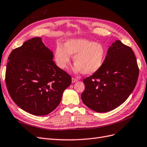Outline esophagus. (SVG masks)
<instances>
[{
	"instance_id": "1",
	"label": "esophagus",
	"mask_w": 147,
	"mask_h": 147,
	"mask_svg": "<svg viewBox=\"0 0 147 147\" xmlns=\"http://www.w3.org/2000/svg\"><path fill=\"white\" fill-rule=\"evenodd\" d=\"M78 81V79L74 78H72V83H75L76 82Z\"/></svg>"
}]
</instances>
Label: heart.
<instances>
[{"label": "heart", "mask_w": 147, "mask_h": 147, "mask_svg": "<svg viewBox=\"0 0 147 147\" xmlns=\"http://www.w3.org/2000/svg\"><path fill=\"white\" fill-rule=\"evenodd\" d=\"M106 49L99 42L85 38H71L65 42V48L57 47L54 57L58 67L66 69L73 57L76 73L92 74L101 68L106 58Z\"/></svg>", "instance_id": "obj_1"}]
</instances>
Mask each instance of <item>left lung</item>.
<instances>
[{"label": "left lung", "mask_w": 147, "mask_h": 147, "mask_svg": "<svg viewBox=\"0 0 147 147\" xmlns=\"http://www.w3.org/2000/svg\"><path fill=\"white\" fill-rule=\"evenodd\" d=\"M139 68L133 51L120 40L109 48L101 68L83 80L84 104L97 112L115 109L123 103L134 89Z\"/></svg>", "instance_id": "8db88e82"}]
</instances>
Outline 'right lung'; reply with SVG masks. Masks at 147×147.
<instances>
[{
	"mask_svg": "<svg viewBox=\"0 0 147 147\" xmlns=\"http://www.w3.org/2000/svg\"><path fill=\"white\" fill-rule=\"evenodd\" d=\"M53 53L40 37L26 41L9 55L5 82L16 105L34 115L53 112L61 101L71 78L53 60Z\"/></svg>",
	"mask_w": 147,
	"mask_h": 147,
	"instance_id": "obj_1",
	"label": "right lung"
}]
</instances>
